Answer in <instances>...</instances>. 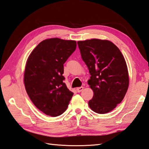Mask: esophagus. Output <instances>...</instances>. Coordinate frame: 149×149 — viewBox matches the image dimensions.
Masks as SVG:
<instances>
[{
  "label": "esophagus",
  "mask_w": 149,
  "mask_h": 149,
  "mask_svg": "<svg viewBox=\"0 0 149 149\" xmlns=\"http://www.w3.org/2000/svg\"><path fill=\"white\" fill-rule=\"evenodd\" d=\"M83 90V86H81V87H78L76 88V91L77 93H80V92H81Z\"/></svg>",
  "instance_id": "obj_1"
}]
</instances>
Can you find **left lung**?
<instances>
[{"instance_id":"left-lung-1","label":"left lung","mask_w":149,"mask_h":149,"mask_svg":"<svg viewBox=\"0 0 149 149\" xmlns=\"http://www.w3.org/2000/svg\"><path fill=\"white\" fill-rule=\"evenodd\" d=\"M77 44L91 74L88 84L94 95L89 107L99 114L111 111L128 88V68L123 54L109 40L91 39L78 41Z\"/></svg>"}]
</instances>
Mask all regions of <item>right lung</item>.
Wrapping results in <instances>:
<instances>
[{
  "label": "right lung",
  "mask_w": 149,
  "mask_h": 149,
  "mask_svg": "<svg viewBox=\"0 0 149 149\" xmlns=\"http://www.w3.org/2000/svg\"><path fill=\"white\" fill-rule=\"evenodd\" d=\"M74 40H45L32 51L26 61L24 83L38 109L57 117L65 111L74 93L64 83V64L76 49Z\"/></svg>",
  "instance_id": "1"
}]
</instances>
